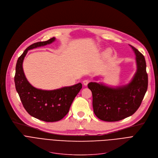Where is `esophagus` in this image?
Wrapping results in <instances>:
<instances>
[{
    "instance_id": "1",
    "label": "esophagus",
    "mask_w": 158,
    "mask_h": 158,
    "mask_svg": "<svg viewBox=\"0 0 158 158\" xmlns=\"http://www.w3.org/2000/svg\"><path fill=\"white\" fill-rule=\"evenodd\" d=\"M83 82V84H84L85 86H87L89 82V81L88 80V79H85V80L83 81V82Z\"/></svg>"
}]
</instances>
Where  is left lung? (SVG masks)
I'll return each mask as SVG.
<instances>
[{"mask_svg":"<svg viewBox=\"0 0 158 158\" xmlns=\"http://www.w3.org/2000/svg\"><path fill=\"white\" fill-rule=\"evenodd\" d=\"M130 46L136 54L137 71L128 85L115 88L93 82L88 85L93 95L94 113L103 121L117 122L133 114L147 90L145 57L136 48Z\"/></svg>","mask_w":158,"mask_h":158,"instance_id":"8db88e82","label":"left lung"}]
</instances>
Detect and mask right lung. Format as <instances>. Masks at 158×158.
Wrapping results in <instances>:
<instances>
[{
	"label": "right lung",
	"instance_id": "right-lung-1",
	"mask_svg": "<svg viewBox=\"0 0 158 158\" xmlns=\"http://www.w3.org/2000/svg\"><path fill=\"white\" fill-rule=\"evenodd\" d=\"M55 40L54 37L29 46L19 57L15 76L16 92L25 110L32 117L47 122L61 120L69 113L73 99L82 88V84L78 83L54 90H42L33 87L25 76L22 63L29 50L50 44Z\"/></svg>",
	"mask_w": 158,
	"mask_h": 158
}]
</instances>
